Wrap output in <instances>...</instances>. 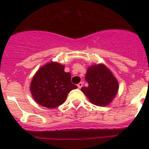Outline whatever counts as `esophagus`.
<instances>
[{
    "instance_id": "1",
    "label": "esophagus",
    "mask_w": 149,
    "mask_h": 149,
    "mask_svg": "<svg viewBox=\"0 0 149 149\" xmlns=\"http://www.w3.org/2000/svg\"><path fill=\"white\" fill-rule=\"evenodd\" d=\"M83 86V83L82 82H80L79 84H78V87H79V88H81V87Z\"/></svg>"
}]
</instances>
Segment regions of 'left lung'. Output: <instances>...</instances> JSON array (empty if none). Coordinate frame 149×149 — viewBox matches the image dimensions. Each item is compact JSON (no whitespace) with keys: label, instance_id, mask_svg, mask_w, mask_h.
<instances>
[{"label":"left lung","instance_id":"8db88e82","mask_svg":"<svg viewBox=\"0 0 149 149\" xmlns=\"http://www.w3.org/2000/svg\"><path fill=\"white\" fill-rule=\"evenodd\" d=\"M85 79L88 86L81 88V91L93 104L107 106L116 95L118 81L103 64L89 67Z\"/></svg>","mask_w":149,"mask_h":149}]
</instances>
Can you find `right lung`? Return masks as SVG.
Listing matches in <instances>:
<instances>
[{
  "label": "right lung",
  "instance_id": "add662e5",
  "mask_svg": "<svg viewBox=\"0 0 149 149\" xmlns=\"http://www.w3.org/2000/svg\"><path fill=\"white\" fill-rule=\"evenodd\" d=\"M64 65L51 62L41 67L31 81V91L35 101L46 108L63 104L68 93L77 86L72 84L71 75L64 71Z\"/></svg>",
  "mask_w": 149,
  "mask_h": 149
}]
</instances>
